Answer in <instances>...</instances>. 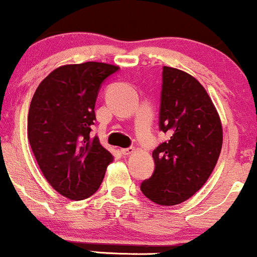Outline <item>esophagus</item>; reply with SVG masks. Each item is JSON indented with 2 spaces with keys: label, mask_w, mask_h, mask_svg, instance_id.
Wrapping results in <instances>:
<instances>
[{
  "label": "esophagus",
  "mask_w": 257,
  "mask_h": 257,
  "mask_svg": "<svg viewBox=\"0 0 257 257\" xmlns=\"http://www.w3.org/2000/svg\"><path fill=\"white\" fill-rule=\"evenodd\" d=\"M134 151H135L134 147H126V149H120V152H122L123 155H125V156L132 155V153Z\"/></svg>",
  "instance_id": "esophagus-1"
}]
</instances>
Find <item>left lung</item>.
<instances>
[{
  "label": "left lung",
  "instance_id": "left-lung-1",
  "mask_svg": "<svg viewBox=\"0 0 257 257\" xmlns=\"http://www.w3.org/2000/svg\"><path fill=\"white\" fill-rule=\"evenodd\" d=\"M159 131L168 140L153 150L155 170L141 192L159 205L192 197L213 173L222 147V126L203 85L174 67L162 71Z\"/></svg>",
  "mask_w": 257,
  "mask_h": 257
}]
</instances>
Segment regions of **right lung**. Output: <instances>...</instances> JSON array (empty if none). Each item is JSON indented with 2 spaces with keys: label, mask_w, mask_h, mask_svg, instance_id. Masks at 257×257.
I'll return each mask as SVG.
<instances>
[{
  "label": "right lung",
  "mask_w": 257,
  "mask_h": 257,
  "mask_svg": "<svg viewBox=\"0 0 257 257\" xmlns=\"http://www.w3.org/2000/svg\"><path fill=\"white\" fill-rule=\"evenodd\" d=\"M118 66L88 61L55 69L32 96L28 117L30 146L44 178L69 199L93 196L112 155L91 137L95 101Z\"/></svg>",
  "instance_id": "obj_1"
}]
</instances>
